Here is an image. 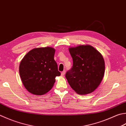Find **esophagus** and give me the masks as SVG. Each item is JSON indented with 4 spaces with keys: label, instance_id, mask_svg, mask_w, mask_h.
Instances as JSON below:
<instances>
[{
    "label": "esophagus",
    "instance_id": "1",
    "mask_svg": "<svg viewBox=\"0 0 126 126\" xmlns=\"http://www.w3.org/2000/svg\"><path fill=\"white\" fill-rule=\"evenodd\" d=\"M65 70L63 71L61 73V75L62 76H64V74H65Z\"/></svg>",
    "mask_w": 126,
    "mask_h": 126
}]
</instances>
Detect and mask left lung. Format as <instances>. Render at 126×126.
I'll list each match as a JSON object with an SVG mask.
<instances>
[{"mask_svg": "<svg viewBox=\"0 0 126 126\" xmlns=\"http://www.w3.org/2000/svg\"><path fill=\"white\" fill-rule=\"evenodd\" d=\"M73 60V67L65 78L70 87L79 94L93 92L104 77L105 62L99 51L90 45L69 48Z\"/></svg>", "mask_w": 126, "mask_h": 126, "instance_id": "obj_1", "label": "left lung"}]
</instances>
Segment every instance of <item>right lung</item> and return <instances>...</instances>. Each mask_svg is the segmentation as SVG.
Segmentation results:
<instances>
[{
	"label": "right lung",
	"instance_id": "add662e5",
	"mask_svg": "<svg viewBox=\"0 0 126 126\" xmlns=\"http://www.w3.org/2000/svg\"><path fill=\"white\" fill-rule=\"evenodd\" d=\"M55 49L51 47L32 49L24 56L19 66V75L24 87L35 95H43L54 85L61 75L54 60Z\"/></svg>",
	"mask_w": 126,
	"mask_h": 126
}]
</instances>
